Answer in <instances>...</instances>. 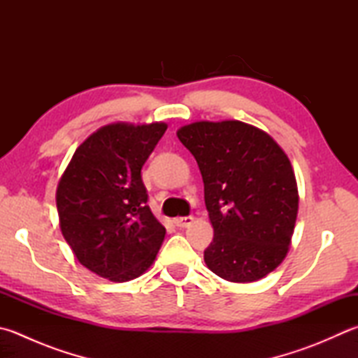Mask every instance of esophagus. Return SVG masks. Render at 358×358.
<instances>
[{
  "label": "esophagus",
  "mask_w": 358,
  "mask_h": 358,
  "mask_svg": "<svg viewBox=\"0 0 358 358\" xmlns=\"http://www.w3.org/2000/svg\"><path fill=\"white\" fill-rule=\"evenodd\" d=\"M194 221V218L192 217H178V218H174V224H176L178 227H185V226H188V224H192V222Z\"/></svg>",
  "instance_id": "1"
}]
</instances>
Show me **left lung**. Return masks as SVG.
I'll return each instance as SVG.
<instances>
[{"label":"left lung","mask_w":358,"mask_h":358,"mask_svg":"<svg viewBox=\"0 0 358 358\" xmlns=\"http://www.w3.org/2000/svg\"><path fill=\"white\" fill-rule=\"evenodd\" d=\"M196 159L213 241L210 271L254 282L274 271L292 245L299 194L293 166L266 132L237 120L196 121L178 131Z\"/></svg>","instance_id":"left-lung-1"}]
</instances>
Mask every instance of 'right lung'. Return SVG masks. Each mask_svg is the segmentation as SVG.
<instances>
[{
  "mask_svg": "<svg viewBox=\"0 0 358 358\" xmlns=\"http://www.w3.org/2000/svg\"><path fill=\"white\" fill-rule=\"evenodd\" d=\"M166 127L103 126L78 146L59 180L60 231L80 265L101 278L132 280L156 260L166 231L146 204L141 166Z\"/></svg>",
  "mask_w": 358,
  "mask_h": 358,
  "instance_id": "right-lung-1",
  "label": "right lung"
}]
</instances>
